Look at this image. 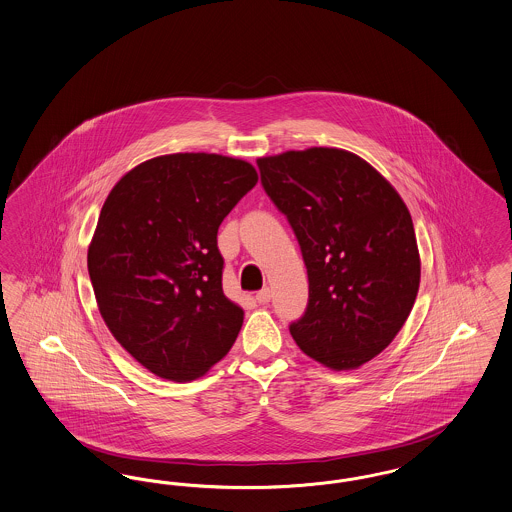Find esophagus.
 Returning <instances> with one entry per match:
<instances>
[{
	"mask_svg": "<svg viewBox=\"0 0 512 512\" xmlns=\"http://www.w3.org/2000/svg\"><path fill=\"white\" fill-rule=\"evenodd\" d=\"M270 289L265 287V289H261V291H257V295H255V301L259 303V305H268L270 303Z\"/></svg>",
	"mask_w": 512,
	"mask_h": 512,
	"instance_id": "34e87169",
	"label": "esophagus"
}]
</instances>
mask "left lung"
<instances>
[{"label": "left lung", "instance_id": "left-lung-1", "mask_svg": "<svg viewBox=\"0 0 512 512\" xmlns=\"http://www.w3.org/2000/svg\"><path fill=\"white\" fill-rule=\"evenodd\" d=\"M257 165L307 266V310L289 326L291 337L328 368H360L389 347L419 291L408 207L377 169L347 150H289Z\"/></svg>", "mask_w": 512, "mask_h": 512}]
</instances>
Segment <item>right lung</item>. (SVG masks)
Listing matches in <instances>:
<instances>
[{
    "instance_id": "1",
    "label": "right lung",
    "mask_w": 512,
    "mask_h": 512,
    "mask_svg": "<svg viewBox=\"0 0 512 512\" xmlns=\"http://www.w3.org/2000/svg\"><path fill=\"white\" fill-rule=\"evenodd\" d=\"M257 181L244 160L184 152L133 167L110 190L89 278L116 341L154 375L192 381L234 345L244 310L223 293L217 230Z\"/></svg>"
}]
</instances>
